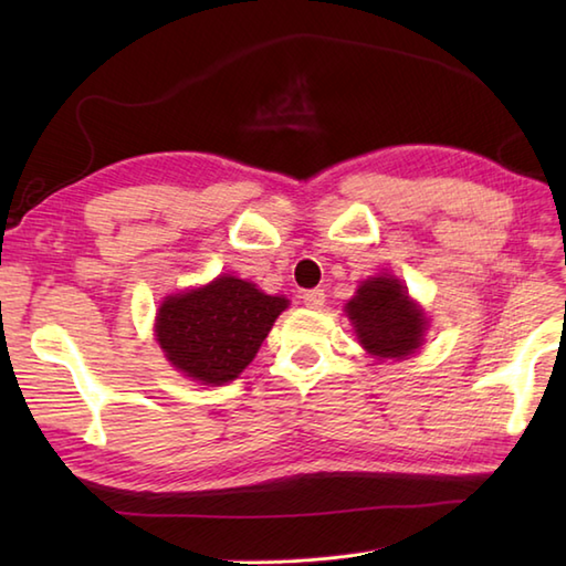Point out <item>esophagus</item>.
I'll return each mask as SVG.
<instances>
[{
  "mask_svg": "<svg viewBox=\"0 0 566 566\" xmlns=\"http://www.w3.org/2000/svg\"><path fill=\"white\" fill-rule=\"evenodd\" d=\"M302 298L308 308H321L326 304V294H323V290H308L302 294Z\"/></svg>",
  "mask_w": 566,
  "mask_h": 566,
  "instance_id": "esophagus-1",
  "label": "esophagus"
}]
</instances>
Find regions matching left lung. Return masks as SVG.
I'll return each mask as SVG.
<instances>
[{"label": "left lung", "mask_w": 566, "mask_h": 566, "mask_svg": "<svg viewBox=\"0 0 566 566\" xmlns=\"http://www.w3.org/2000/svg\"><path fill=\"white\" fill-rule=\"evenodd\" d=\"M359 345L379 359H406L423 345L428 318L391 274L369 276L345 304Z\"/></svg>", "instance_id": "8db88e82"}]
</instances>
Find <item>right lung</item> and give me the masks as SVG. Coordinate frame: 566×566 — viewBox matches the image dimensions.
Instances as JSON below:
<instances>
[{"mask_svg":"<svg viewBox=\"0 0 566 566\" xmlns=\"http://www.w3.org/2000/svg\"><path fill=\"white\" fill-rule=\"evenodd\" d=\"M286 306L284 296L221 274L207 286L167 296L155 318V338L185 377L221 387L252 363Z\"/></svg>","mask_w":566,"mask_h":566,"instance_id":"add662e5","label":"right lung"}]
</instances>
